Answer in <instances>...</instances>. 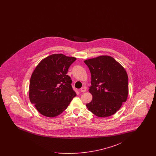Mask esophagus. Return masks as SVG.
<instances>
[{"label": "esophagus", "instance_id": "34e87169", "mask_svg": "<svg viewBox=\"0 0 156 156\" xmlns=\"http://www.w3.org/2000/svg\"><path fill=\"white\" fill-rule=\"evenodd\" d=\"M80 90H81V92H85L86 91V88L85 87H82L80 89Z\"/></svg>", "mask_w": 156, "mask_h": 156}]
</instances>
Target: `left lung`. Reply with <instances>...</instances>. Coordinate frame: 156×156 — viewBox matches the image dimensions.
<instances>
[{"label": "left lung", "mask_w": 156, "mask_h": 156, "mask_svg": "<svg viewBox=\"0 0 156 156\" xmlns=\"http://www.w3.org/2000/svg\"><path fill=\"white\" fill-rule=\"evenodd\" d=\"M91 74L89 91L92 100L87 107L98 117L115 114L125 102L128 95L126 70L110 56H99L84 61Z\"/></svg>", "instance_id": "left-lung-1"}]
</instances>
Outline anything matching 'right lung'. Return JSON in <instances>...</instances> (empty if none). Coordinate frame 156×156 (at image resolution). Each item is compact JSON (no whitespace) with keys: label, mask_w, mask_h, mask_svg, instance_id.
<instances>
[{"label":"right lung","mask_w":156,"mask_h":156,"mask_svg":"<svg viewBox=\"0 0 156 156\" xmlns=\"http://www.w3.org/2000/svg\"><path fill=\"white\" fill-rule=\"evenodd\" d=\"M76 59L62 54H52L35 68L30 78L29 98L41 115L50 118L59 115L76 97L71 77L67 75Z\"/></svg>","instance_id":"1"}]
</instances>
